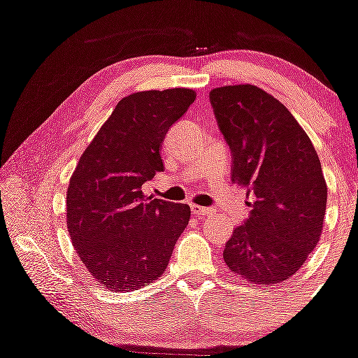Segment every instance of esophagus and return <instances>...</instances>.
Returning <instances> with one entry per match:
<instances>
[{
    "label": "esophagus",
    "instance_id": "1",
    "mask_svg": "<svg viewBox=\"0 0 358 358\" xmlns=\"http://www.w3.org/2000/svg\"><path fill=\"white\" fill-rule=\"evenodd\" d=\"M190 208H192L193 215H198V217H208V215L213 212L212 208H206V206H200V205H196V203H192Z\"/></svg>",
    "mask_w": 358,
    "mask_h": 358
}]
</instances>
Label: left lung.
Wrapping results in <instances>:
<instances>
[{
	"label": "left lung",
	"mask_w": 358,
	"mask_h": 358,
	"mask_svg": "<svg viewBox=\"0 0 358 358\" xmlns=\"http://www.w3.org/2000/svg\"><path fill=\"white\" fill-rule=\"evenodd\" d=\"M231 155V183L253 196L250 218L223 250L245 282L275 285L300 270L324 230L327 183L312 141L294 115L255 85L210 92Z\"/></svg>",
	"instance_id": "1"
}]
</instances>
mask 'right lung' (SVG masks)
<instances>
[{"mask_svg":"<svg viewBox=\"0 0 358 358\" xmlns=\"http://www.w3.org/2000/svg\"><path fill=\"white\" fill-rule=\"evenodd\" d=\"M196 93L190 88L122 98L86 146L66 192V227L92 277L113 292L143 288L165 273L190 206L146 196L163 171L162 143Z\"/></svg>","mask_w":358,"mask_h":358,"instance_id":"1","label":"right lung"}]
</instances>
